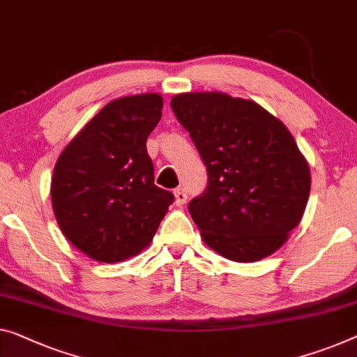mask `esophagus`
<instances>
[{
	"label": "esophagus",
	"instance_id": "obj_1",
	"mask_svg": "<svg viewBox=\"0 0 357 357\" xmlns=\"http://www.w3.org/2000/svg\"><path fill=\"white\" fill-rule=\"evenodd\" d=\"M185 200H188V194H185V190L183 188H178L174 190V204H176V206H183L185 204Z\"/></svg>",
	"mask_w": 357,
	"mask_h": 357
}]
</instances>
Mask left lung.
Returning <instances> with one entry per match:
<instances>
[{
    "instance_id": "left-lung-1",
    "label": "left lung",
    "mask_w": 357,
    "mask_h": 357,
    "mask_svg": "<svg viewBox=\"0 0 357 357\" xmlns=\"http://www.w3.org/2000/svg\"><path fill=\"white\" fill-rule=\"evenodd\" d=\"M172 107L208 172V188L189 204L204 242L237 263L278 252L311 190L310 165L291 132L255 100L226 93H181Z\"/></svg>"
}]
</instances>
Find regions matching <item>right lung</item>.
I'll return each instance as SVG.
<instances>
[{"instance_id": "right-lung-1", "label": "right lung", "mask_w": 357, "mask_h": 357, "mask_svg": "<svg viewBox=\"0 0 357 357\" xmlns=\"http://www.w3.org/2000/svg\"><path fill=\"white\" fill-rule=\"evenodd\" d=\"M162 109L158 93L112 100L57 158L51 179L56 221L67 241L94 261L139 255L173 204V194L153 184L146 147Z\"/></svg>"}]
</instances>
